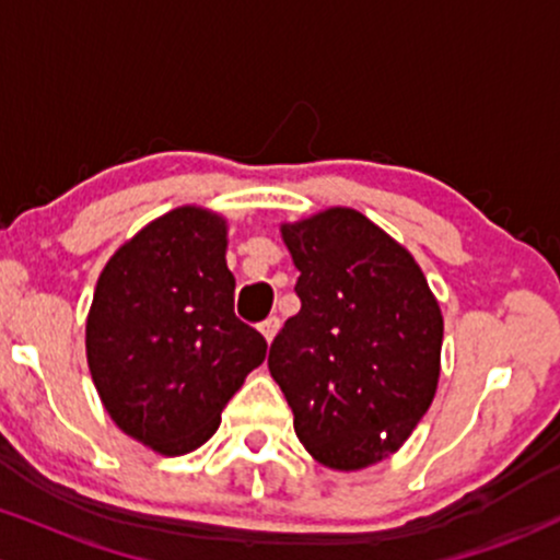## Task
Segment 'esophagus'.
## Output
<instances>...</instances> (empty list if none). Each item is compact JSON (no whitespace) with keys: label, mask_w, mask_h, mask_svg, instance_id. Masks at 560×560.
<instances>
[{"label":"esophagus","mask_w":560,"mask_h":560,"mask_svg":"<svg viewBox=\"0 0 560 560\" xmlns=\"http://www.w3.org/2000/svg\"><path fill=\"white\" fill-rule=\"evenodd\" d=\"M262 337H266V342H271V339L276 337V331H279V316H268L262 324L258 326Z\"/></svg>","instance_id":"1"}]
</instances>
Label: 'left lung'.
Returning <instances> with one entry per match:
<instances>
[{"instance_id": "8db88e82", "label": "left lung", "mask_w": 560, "mask_h": 560, "mask_svg": "<svg viewBox=\"0 0 560 560\" xmlns=\"http://www.w3.org/2000/svg\"><path fill=\"white\" fill-rule=\"evenodd\" d=\"M298 316L276 334L268 369L313 458L339 471L395 453L434 400L442 313L421 268L350 208L281 226Z\"/></svg>"}]
</instances>
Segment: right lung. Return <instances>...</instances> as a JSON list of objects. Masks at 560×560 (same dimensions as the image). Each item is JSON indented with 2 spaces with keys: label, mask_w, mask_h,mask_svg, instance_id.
I'll return each instance as SVG.
<instances>
[{
  "label": "right lung",
  "mask_w": 560,
  "mask_h": 560,
  "mask_svg": "<svg viewBox=\"0 0 560 560\" xmlns=\"http://www.w3.org/2000/svg\"><path fill=\"white\" fill-rule=\"evenodd\" d=\"M226 221L178 208L126 242L102 271L86 358L105 410L141 445L184 455L215 434L266 339L234 313Z\"/></svg>",
  "instance_id": "right-lung-1"
}]
</instances>
